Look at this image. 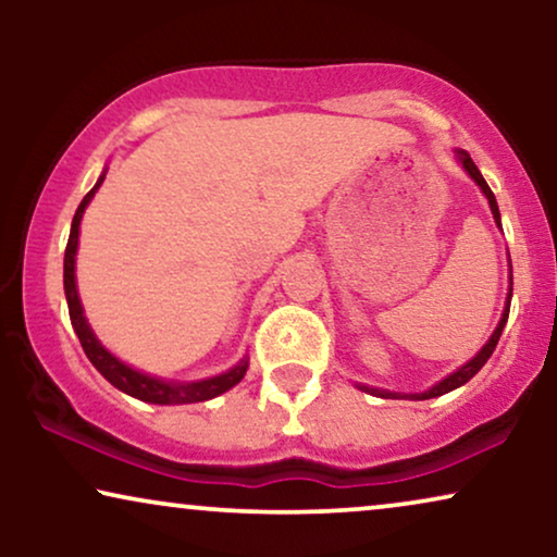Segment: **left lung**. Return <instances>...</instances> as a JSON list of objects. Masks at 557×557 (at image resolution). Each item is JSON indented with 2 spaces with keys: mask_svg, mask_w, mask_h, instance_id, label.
I'll return each mask as SVG.
<instances>
[{
  "mask_svg": "<svg viewBox=\"0 0 557 557\" xmlns=\"http://www.w3.org/2000/svg\"><path fill=\"white\" fill-rule=\"evenodd\" d=\"M459 159H461L463 170H467V172L471 174V180H474L476 185L482 187V193L486 195V200H490L492 215H494V220H497V225H499V208H497V200H494V193L490 189V185H486V180L482 177V172L476 170V164L471 162V157L467 154V151H459ZM499 227H502V225H499ZM509 301H512V292H509V296H507V309H505V314H502V319H499V326H497V330H494V334L490 337V342H486V345L482 347V352H479V355L474 357V360H469L467 364H463V368L456 370L454 375H448V377L441 380L438 385H433L431 391L418 393V395H400V393L377 391V387H368V385H360V391H364V393H372V395H380V398H413V400H429V398H438V395H444V393H448V391H454V387H459V385H463V383H469V380L474 377L476 372L484 368V362L490 360L492 352H494V347H497V342H499V337H502V330H505L507 317H509Z\"/></svg>",
  "mask_w": 557,
  "mask_h": 557,
  "instance_id": "8db88e82",
  "label": "left lung"
}]
</instances>
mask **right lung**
I'll list each match as a JSON object with an SVG mask.
<instances>
[{
    "instance_id": "1",
    "label": "right lung",
    "mask_w": 557,
    "mask_h": 557,
    "mask_svg": "<svg viewBox=\"0 0 557 557\" xmlns=\"http://www.w3.org/2000/svg\"><path fill=\"white\" fill-rule=\"evenodd\" d=\"M106 174H101V180L96 182V187L83 197V202L75 210L73 225H71V238H67L65 246V263H63V284H65V299H67V311H71V322L73 330L78 334L83 352L88 355V360L94 362V368L101 372V375L109 380L113 387L124 391L126 395H134L144 403H157V406H180V403H202L215 398V395L231 391L233 385H238L243 375L248 370V360H243L238 368H233L225 375L210 377V380H200V383H164V380L149 377L144 372H136L128 368V364L119 362L109 349L101 347V342L96 339V334L90 332V326L83 317V307L78 299V288H75V250H78V225L83 218V210L90 202V197L96 195V189L101 187Z\"/></svg>"
}]
</instances>
